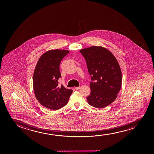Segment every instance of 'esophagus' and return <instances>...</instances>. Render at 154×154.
<instances>
[{
	"label": "esophagus",
	"mask_w": 154,
	"mask_h": 154,
	"mask_svg": "<svg viewBox=\"0 0 154 154\" xmlns=\"http://www.w3.org/2000/svg\"><path fill=\"white\" fill-rule=\"evenodd\" d=\"M80 88V87H75V89H76V90H78V89H79Z\"/></svg>",
	"instance_id": "1"
}]
</instances>
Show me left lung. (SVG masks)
<instances>
[{"instance_id": "left-lung-1", "label": "left lung", "mask_w": 154, "mask_h": 154, "mask_svg": "<svg viewBox=\"0 0 154 154\" xmlns=\"http://www.w3.org/2000/svg\"><path fill=\"white\" fill-rule=\"evenodd\" d=\"M80 52L91 76L87 101L94 107H106L116 99L122 86V75L118 61L103 47H90L80 49Z\"/></svg>"}]
</instances>
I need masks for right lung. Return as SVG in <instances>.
Here are the masks:
<instances>
[{"label": "right lung", "mask_w": 154, "mask_h": 154, "mask_svg": "<svg viewBox=\"0 0 154 154\" xmlns=\"http://www.w3.org/2000/svg\"><path fill=\"white\" fill-rule=\"evenodd\" d=\"M69 51L53 49L44 53L38 60L33 75L34 94L38 102L49 109H59L67 103L73 91L61 85L59 65Z\"/></svg>", "instance_id": "1"}]
</instances>
